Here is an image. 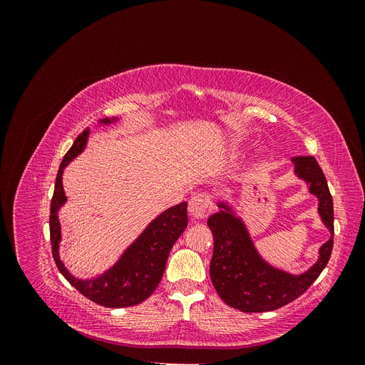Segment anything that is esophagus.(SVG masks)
Instances as JSON below:
<instances>
[{
	"instance_id": "34e87169",
	"label": "esophagus",
	"mask_w": 365,
	"mask_h": 365,
	"mask_svg": "<svg viewBox=\"0 0 365 365\" xmlns=\"http://www.w3.org/2000/svg\"><path fill=\"white\" fill-rule=\"evenodd\" d=\"M212 212V197L205 193L195 195L189 202V213L195 220L205 219Z\"/></svg>"
}]
</instances>
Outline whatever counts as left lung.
Here are the masks:
<instances>
[{
    "label": "left lung",
    "instance_id": "8db88e82",
    "mask_svg": "<svg viewBox=\"0 0 365 365\" xmlns=\"http://www.w3.org/2000/svg\"><path fill=\"white\" fill-rule=\"evenodd\" d=\"M294 175L306 182L309 193L318 200V215L330 237L318 250V260L303 274L272 267L262 257L250 230L236 208L219 201V212L207 224L215 239L210 262V279L222 300L242 312H269L306 292L330 259L334 247V202L326 176L314 157H295Z\"/></svg>",
    "mask_w": 365,
    "mask_h": 365
}]
</instances>
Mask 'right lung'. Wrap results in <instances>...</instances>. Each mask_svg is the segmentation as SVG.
<instances>
[{"mask_svg": "<svg viewBox=\"0 0 365 365\" xmlns=\"http://www.w3.org/2000/svg\"><path fill=\"white\" fill-rule=\"evenodd\" d=\"M118 121V117L102 118L97 125L108 126ZM90 128L82 130L74 140L70 150L65 153L54 184V193L50 207V237L53 259L58 269L74 288L91 302L105 307H129L145 302L157 289L163 277L169 252L187 227V202H181L164 210L141 231V235L123 251L120 259L103 274L93 279H77L65 268L59 256L61 222L59 210L67 202L63 192V169L85 150Z\"/></svg>", "mask_w": 365, "mask_h": 365, "instance_id": "right-lung-1", "label": "right lung"}]
</instances>
